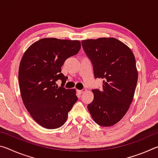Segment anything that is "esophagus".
<instances>
[{
	"instance_id": "34e87169",
	"label": "esophagus",
	"mask_w": 158,
	"mask_h": 158,
	"mask_svg": "<svg viewBox=\"0 0 158 158\" xmlns=\"http://www.w3.org/2000/svg\"><path fill=\"white\" fill-rule=\"evenodd\" d=\"M86 91V89H83L82 90H77V92H78L79 94H81V93H84V92H85Z\"/></svg>"
}]
</instances>
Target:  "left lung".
<instances>
[{
  "label": "left lung",
  "mask_w": 158,
  "mask_h": 158,
  "mask_svg": "<svg viewBox=\"0 0 158 158\" xmlns=\"http://www.w3.org/2000/svg\"><path fill=\"white\" fill-rule=\"evenodd\" d=\"M102 89H92L94 99L88 105L93 121L109 127L121 121L130 108L137 84L136 60L131 49L116 38L102 37L81 41Z\"/></svg>",
  "instance_id": "1"
}]
</instances>
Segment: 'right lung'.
Masks as SVG:
<instances>
[{"mask_svg": "<svg viewBox=\"0 0 158 158\" xmlns=\"http://www.w3.org/2000/svg\"><path fill=\"white\" fill-rule=\"evenodd\" d=\"M81 49L78 40L44 38L23 54L19 69L21 98L32 118L47 129L62 126L78 98L74 89L64 88L66 77L61 67ZM58 79L60 87L55 84Z\"/></svg>", "mask_w": 158, "mask_h": 158, "instance_id": "add662e5", "label": "right lung"}]
</instances>
